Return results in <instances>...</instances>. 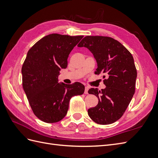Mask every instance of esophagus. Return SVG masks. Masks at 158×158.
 I'll return each mask as SVG.
<instances>
[{"label": "esophagus", "mask_w": 158, "mask_h": 158, "mask_svg": "<svg viewBox=\"0 0 158 158\" xmlns=\"http://www.w3.org/2000/svg\"><path fill=\"white\" fill-rule=\"evenodd\" d=\"M88 90H89V87L85 86V90H84V94H88Z\"/></svg>", "instance_id": "obj_1"}]
</instances>
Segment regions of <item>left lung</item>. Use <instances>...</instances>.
Segmentation results:
<instances>
[{"mask_svg":"<svg viewBox=\"0 0 158 158\" xmlns=\"http://www.w3.org/2000/svg\"><path fill=\"white\" fill-rule=\"evenodd\" d=\"M78 47L88 48L98 63L95 74H104L106 88L89 89L98 98L96 106L88 110V115L99 125H109L120 118L135 92L137 71L133 56L126 47L113 38L85 36Z\"/></svg>","mask_w":158,"mask_h":158,"instance_id":"obj_1","label":"left lung"}]
</instances>
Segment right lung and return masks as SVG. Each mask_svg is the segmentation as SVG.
<instances>
[{
    "label": "right lung",
    "instance_id": "add662e5",
    "mask_svg": "<svg viewBox=\"0 0 158 158\" xmlns=\"http://www.w3.org/2000/svg\"><path fill=\"white\" fill-rule=\"evenodd\" d=\"M83 37L52 33L27 52L22 68V86L33 113L42 121L62 120L71 98L84 92V85L80 82H58L59 71L67 67L70 52Z\"/></svg>",
    "mask_w": 158,
    "mask_h": 158
}]
</instances>
